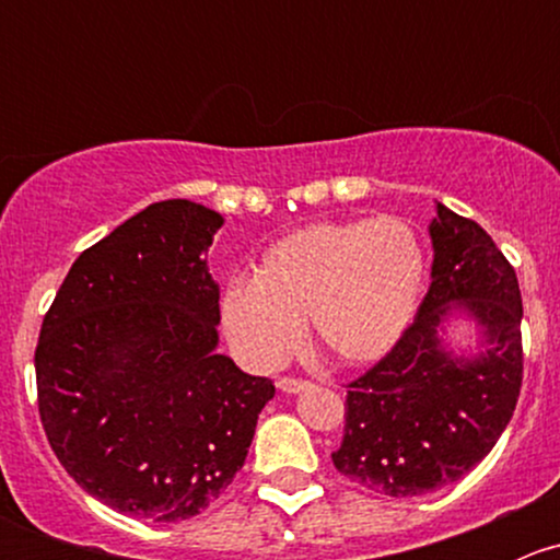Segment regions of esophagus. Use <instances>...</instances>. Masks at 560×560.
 Wrapping results in <instances>:
<instances>
[{
	"label": "esophagus",
	"mask_w": 560,
	"mask_h": 560,
	"mask_svg": "<svg viewBox=\"0 0 560 560\" xmlns=\"http://www.w3.org/2000/svg\"><path fill=\"white\" fill-rule=\"evenodd\" d=\"M276 387H279L281 393H303V389L312 387V382H308V380H295V376H281V380L276 382Z\"/></svg>",
	"instance_id": "obj_1"
}]
</instances>
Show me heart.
Returning <instances> with one entry per match:
<instances>
[{"label": "heart", "instance_id": "heart-1", "mask_svg": "<svg viewBox=\"0 0 560 560\" xmlns=\"http://www.w3.org/2000/svg\"><path fill=\"white\" fill-rule=\"evenodd\" d=\"M425 248L406 219L316 222L265 248L252 284L222 298V325L241 358L276 369L312 325L316 349L365 365L398 343L420 303Z\"/></svg>", "mask_w": 560, "mask_h": 560}]
</instances>
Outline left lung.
Returning a JSON list of instances; mask_svg holds the SVG:
<instances>
[{
    "instance_id": "1",
    "label": "left lung",
    "mask_w": 560,
    "mask_h": 560,
    "mask_svg": "<svg viewBox=\"0 0 560 560\" xmlns=\"http://www.w3.org/2000/svg\"><path fill=\"white\" fill-rule=\"evenodd\" d=\"M431 290L415 322L349 382L332 466L395 499L431 493L471 471L515 415L523 385V301L515 268L477 222L439 202L431 222ZM455 307L480 322L489 347L453 359L438 325Z\"/></svg>"
}]
</instances>
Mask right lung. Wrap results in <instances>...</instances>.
<instances>
[{"instance_id": "right-lung-1", "label": "right lung", "mask_w": 560, "mask_h": 560, "mask_svg": "<svg viewBox=\"0 0 560 560\" xmlns=\"http://www.w3.org/2000/svg\"><path fill=\"white\" fill-rule=\"evenodd\" d=\"M224 219L162 200L89 246L61 281L35 349L50 450L110 510L178 523L244 468L273 382L219 343L202 254Z\"/></svg>"}]
</instances>
